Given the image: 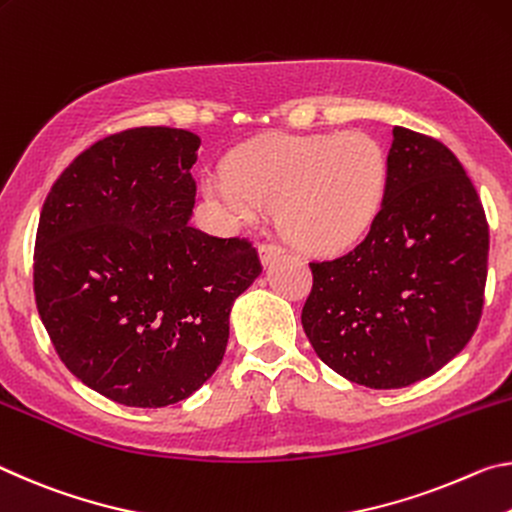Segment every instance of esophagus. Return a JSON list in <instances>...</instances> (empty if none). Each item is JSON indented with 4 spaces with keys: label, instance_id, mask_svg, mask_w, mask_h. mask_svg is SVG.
<instances>
[{
    "label": "esophagus",
    "instance_id": "esophagus-1",
    "mask_svg": "<svg viewBox=\"0 0 512 512\" xmlns=\"http://www.w3.org/2000/svg\"><path fill=\"white\" fill-rule=\"evenodd\" d=\"M283 254H286V249L283 247H279V245H261L258 247V258H261V263H263V267H267L270 263H274L276 258H281Z\"/></svg>",
    "mask_w": 512,
    "mask_h": 512
}]
</instances>
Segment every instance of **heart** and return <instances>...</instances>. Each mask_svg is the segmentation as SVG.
<instances>
[{
  "mask_svg": "<svg viewBox=\"0 0 512 512\" xmlns=\"http://www.w3.org/2000/svg\"><path fill=\"white\" fill-rule=\"evenodd\" d=\"M388 161L363 131L340 136H279L245 149L231 172L204 179V195L226 220L251 226L265 206L299 247L338 254L367 236L381 213Z\"/></svg>",
  "mask_w": 512,
  "mask_h": 512,
  "instance_id": "1",
  "label": "heart"
}]
</instances>
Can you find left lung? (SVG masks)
<instances>
[{
    "mask_svg": "<svg viewBox=\"0 0 512 512\" xmlns=\"http://www.w3.org/2000/svg\"><path fill=\"white\" fill-rule=\"evenodd\" d=\"M488 222L458 158L395 127L388 188L365 240L311 263L301 324L333 372L365 388L422 381L458 356L481 320Z\"/></svg>",
    "mask_w": 512,
    "mask_h": 512,
    "instance_id": "left-lung-1",
    "label": "left lung"
}]
</instances>
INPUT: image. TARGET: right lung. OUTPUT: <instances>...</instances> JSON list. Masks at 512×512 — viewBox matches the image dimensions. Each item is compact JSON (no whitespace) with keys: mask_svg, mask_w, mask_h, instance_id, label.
Wrapping results in <instances>:
<instances>
[{"mask_svg":"<svg viewBox=\"0 0 512 512\" xmlns=\"http://www.w3.org/2000/svg\"><path fill=\"white\" fill-rule=\"evenodd\" d=\"M199 136L138 127L56 179L33 254L40 320L99 395L136 408L188 399L220 367L233 301L263 272L247 240L190 226Z\"/></svg>","mask_w":512,"mask_h":512,"instance_id":"obj_1","label":"right lung"}]
</instances>
